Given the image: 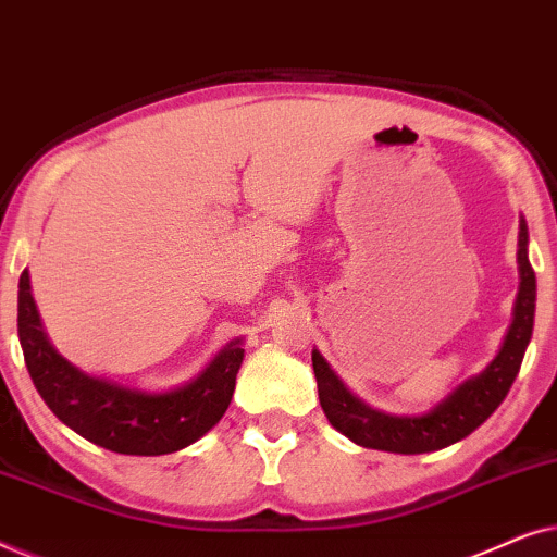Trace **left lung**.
I'll use <instances>...</instances> for the list:
<instances>
[{
  "mask_svg": "<svg viewBox=\"0 0 557 557\" xmlns=\"http://www.w3.org/2000/svg\"><path fill=\"white\" fill-rule=\"evenodd\" d=\"M520 292L515 304V322L509 326L505 345L499 355L486 368L482 375L471 377L461 387L448 395L444 403H438L431 413L425 416H385L380 410H372L357 400L352 393L342 385V380L334 375L324 357L311 352L314 362V375L319 385V403H322L324 416L339 433H345L349 441L364 448H377V451L393 454H429L438 451L467 438L471 431H476L499 403L507 398L517 372H520L524 349L530 345L532 324H535V271H532L528 258V225L520 220Z\"/></svg>",
  "mask_w": 557,
  "mask_h": 557,
  "instance_id": "left-lung-1",
  "label": "left lung"
}]
</instances>
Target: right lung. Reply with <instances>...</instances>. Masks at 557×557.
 Here are the masks:
<instances>
[{
  "label": "right lung",
  "instance_id": "1",
  "mask_svg": "<svg viewBox=\"0 0 557 557\" xmlns=\"http://www.w3.org/2000/svg\"><path fill=\"white\" fill-rule=\"evenodd\" d=\"M17 332L29 377L52 413L90 444L128 456L172 454L205 436L231 406L243 362L235 339L200 377L170 393L128 391L83 375L45 337L27 271L20 276Z\"/></svg>",
  "mask_w": 557,
  "mask_h": 557
}]
</instances>
